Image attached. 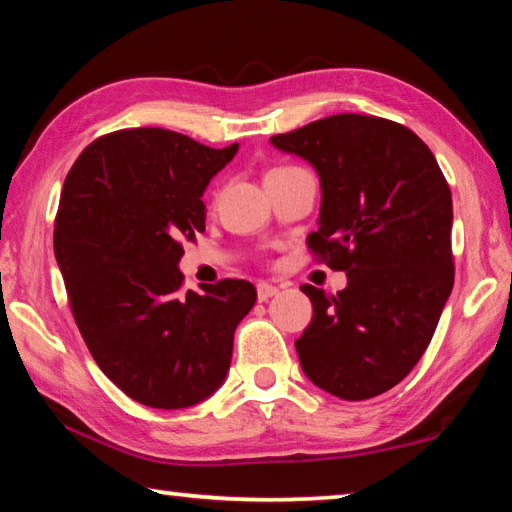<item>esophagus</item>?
Listing matches in <instances>:
<instances>
[{"instance_id":"34e87169","label":"esophagus","mask_w":512,"mask_h":512,"mask_svg":"<svg viewBox=\"0 0 512 512\" xmlns=\"http://www.w3.org/2000/svg\"><path fill=\"white\" fill-rule=\"evenodd\" d=\"M277 293H280V289L273 287V284H268V282H259L257 284V298H259V302H266L268 298L277 296Z\"/></svg>"}]
</instances>
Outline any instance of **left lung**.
Listing matches in <instances>:
<instances>
[{"instance_id":"1","label":"left lung","mask_w":512,"mask_h":512,"mask_svg":"<svg viewBox=\"0 0 512 512\" xmlns=\"http://www.w3.org/2000/svg\"><path fill=\"white\" fill-rule=\"evenodd\" d=\"M320 178L309 250L348 287H300L314 318L296 341L318 388L359 402L391 391L427 350L454 287L452 192L411 128L370 115H332L273 135Z\"/></svg>"}]
</instances>
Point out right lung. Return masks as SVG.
I'll return each instance as SVG.
<instances>
[{
	"instance_id": "right-lung-1",
	"label": "right lung",
	"mask_w": 512,
	"mask_h": 512,
	"mask_svg": "<svg viewBox=\"0 0 512 512\" xmlns=\"http://www.w3.org/2000/svg\"><path fill=\"white\" fill-rule=\"evenodd\" d=\"M239 149L164 128L103 135L69 169L54 253L79 332L112 384L151 409H185L223 384L246 280L183 293V241L205 230L201 196Z\"/></svg>"
}]
</instances>
